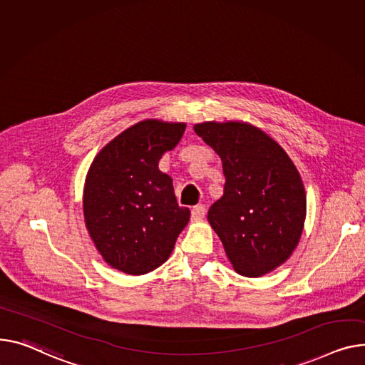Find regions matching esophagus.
Listing matches in <instances>:
<instances>
[{
	"label": "esophagus",
	"mask_w": 365,
	"mask_h": 365,
	"mask_svg": "<svg viewBox=\"0 0 365 365\" xmlns=\"http://www.w3.org/2000/svg\"><path fill=\"white\" fill-rule=\"evenodd\" d=\"M204 214H205V207L204 205H197L195 208L192 210L190 217H192L193 222H198V220H201V218L204 217Z\"/></svg>",
	"instance_id": "34e87169"
}]
</instances>
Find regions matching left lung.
I'll return each mask as SVG.
<instances>
[{"mask_svg":"<svg viewBox=\"0 0 365 365\" xmlns=\"http://www.w3.org/2000/svg\"><path fill=\"white\" fill-rule=\"evenodd\" d=\"M195 133L222 158L225 192L208 210L233 270L261 277L289 259L307 215L305 187L280 145L245 121H204Z\"/></svg>","mask_w":365,"mask_h":365,"instance_id":"left-lung-1","label":"left lung"}]
</instances>
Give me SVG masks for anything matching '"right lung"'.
Masks as SVG:
<instances>
[{"label": "right lung", "instance_id": "right-lung-1", "mask_svg": "<svg viewBox=\"0 0 365 365\" xmlns=\"http://www.w3.org/2000/svg\"><path fill=\"white\" fill-rule=\"evenodd\" d=\"M185 129L179 121L142 120L111 139L88 170L85 226L104 261L121 273L158 269L189 222L190 211L178 205L172 178L158 168Z\"/></svg>", "mask_w": 365, "mask_h": 365}]
</instances>
